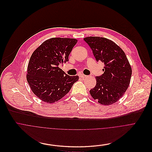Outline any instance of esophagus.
Masks as SVG:
<instances>
[{
  "label": "esophagus",
  "mask_w": 152,
  "mask_h": 152,
  "mask_svg": "<svg viewBox=\"0 0 152 152\" xmlns=\"http://www.w3.org/2000/svg\"><path fill=\"white\" fill-rule=\"evenodd\" d=\"M87 76L86 75H84V74H80V77H81V78H86Z\"/></svg>",
  "instance_id": "1"
}]
</instances>
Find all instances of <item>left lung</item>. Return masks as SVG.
<instances>
[{"instance_id": "1", "label": "left lung", "mask_w": 152, "mask_h": 152, "mask_svg": "<svg viewBox=\"0 0 152 152\" xmlns=\"http://www.w3.org/2000/svg\"><path fill=\"white\" fill-rule=\"evenodd\" d=\"M84 40L96 61L105 65L104 74L95 77L96 84L90 94L102 105L113 104L122 98L130 83L132 69L126 56L115 42L105 38L88 37Z\"/></svg>"}]
</instances>
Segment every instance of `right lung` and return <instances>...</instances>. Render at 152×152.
I'll return each mask as SVG.
<instances>
[{
  "label": "right lung",
  "mask_w": 152,
  "mask_h": 152,
  "mask_svg": "<svg viewBox=\"0 0 152 152\" xmlns=\"http://www.w3.org/2000/svg\"><path fill=\"white\" fill-rule=\"evenodd\" d=\"M77 40L52 38L44 41L30 57L27 80L34 94L42 101L54 103L65 96L79 77L69 76L58 67L68 62Z\"/></svg>",
  "instance_id": "add662e5"
}]
</instances>
